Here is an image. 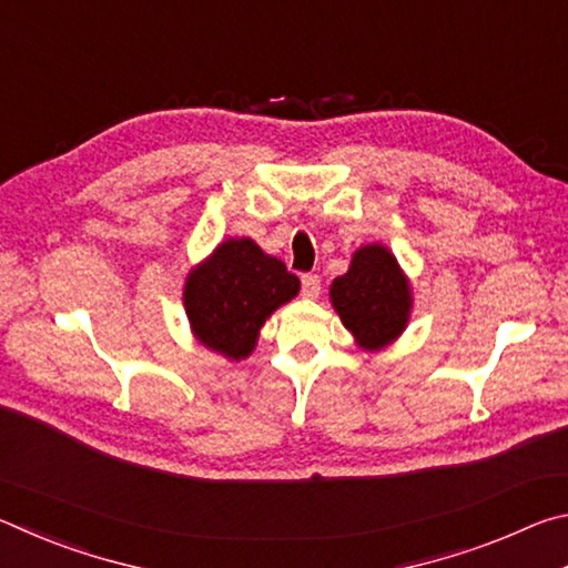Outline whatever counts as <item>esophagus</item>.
<instances>
[{
  "label": "esophagus",
  "instance_id": "1",
  "mask_svg": "<svg viewBox=\"0 0 568 568\" xmlns=\"http://www.w3.org/2000/svg\"><path fill=\"white\" fill-rule=\"evenodd\" d=\"M303 295L307 301H315L321 295V277L318 275H303Z\"/></svg>",
  "mask_w": 568,
  "mask_h": 568
}]
</instances>
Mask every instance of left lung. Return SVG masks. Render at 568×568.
I'll use <instances>...</instances> for the list:
<instances>
[{
  "label": "left lung",
  "instance_id": "obj_1",
  "mask_svg": "<svg viewBox=\"0 0 568 568\" xmlns=\"http://www.w3.org/2000/svg\"><path fill=\"white\" fill-rule=\"evenodd\" d=\"M331 305L358 348L376 353L408 328L413 291L386 245H361L348 271L331 283Z\"/></svg>",
  "mask_w": 568,
  "mask_h": 568
}]
</instances>
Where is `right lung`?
Listing matches in <instances>:
<instances>
[{"label":"right lung","instance_id":"right-lung-1","mask_svg":"<svg viewBox=\"0 0 568 568\" xmlns=\"http://www.w3.org/2000/svg\"><path fill=\"white\" fill-rule=\"evenodd\" d=\"M301 281L250 237H227L185 277L182 305L200 345L227 361H245L277 307Z\"/></svg>","mask_w":568,"mask_h":568}]
</instances>
